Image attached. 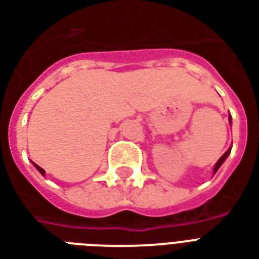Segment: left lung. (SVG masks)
<instances>
[{
  "mask_svg": "<svg viewBox=\"0 0 259 259\" xmlns=\"http://www.w3.org/2000/svg\"><path fill=\"white\" fill-rule=\"evenodd\" d=\"M228 121H230V124H231V115H230V117H228ZM230 152H231V147L228 148L227 151L224 152L223 155H222V157L219 158V161L216 162V165L213 166V174H215L216 171H218V170H219V167H220V166L223 165V163H224V161H226V159H227V157H228V155H230Z\"/></svg>",
  "mask_w": 259,
  "mask_h": 259,
  "instance_id": "1",
  "label": "left lung"
}]
</instances>
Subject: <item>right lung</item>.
I'll return each mask as SVG.
<instances>
[{"instance_id": "right-lung-1", "label": "right lung", "mask_w": 259, "mask_h": 259, "mask_svg": "<svg viewBox=\"0 0 259 259\" xmlns=\"http://www.w3.org/2000/svg\"><path fill=\"white\" fill-rule=\"evenodd\" d=\"M32 163H33V162H32ZM33 166H35L36 169L39 170V171H40V174H41V176H44V174H46V171H44V170L41 169V167H40V166H37V165H36V163H33Z\"/></svg>"}]
</instances>
